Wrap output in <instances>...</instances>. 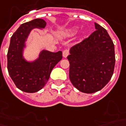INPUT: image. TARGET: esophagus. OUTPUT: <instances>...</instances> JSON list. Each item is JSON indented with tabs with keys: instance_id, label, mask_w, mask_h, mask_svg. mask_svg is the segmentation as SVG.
Returning <instances> with one entry per match:
<instances>
[{
	"instance_id": "1",
	"label": "esophagus",
	"mask_w": 126,
	"mask_h": 126,
	"mask_svg": "<svg viewBox=\"0 0 126 126\" xmlns=\"http://www.w3.org/2000/svg\"><path fill=\"white\" fill-rule=\"evenodd\" d=\"M69 53V49H65V50H63V56L64 57H67Z\"/></svg>"
}]
</instances>
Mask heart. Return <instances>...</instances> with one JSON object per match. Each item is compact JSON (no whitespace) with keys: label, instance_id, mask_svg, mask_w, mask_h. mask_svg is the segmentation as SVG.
I'll use <instances>...</instances> for the list:
<instances>
[{"label":"heart","instance_id":"1","mask_svg":"<svg viewBox=\"0 0 126 126\" xmlns=\"http://www.w3.org/2000/svg\"><path fill=\"white\" fill-rule=\"evenodd\" d=\"M72 31L73 32H75V31H76V29H73Z\"/></svg>","mask_w":126,"mask_h":126}]
</instances>
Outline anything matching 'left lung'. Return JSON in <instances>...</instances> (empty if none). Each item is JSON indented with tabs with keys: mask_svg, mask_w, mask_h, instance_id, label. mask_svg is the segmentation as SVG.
Returning <instances> with one entry per match:
<instances>
[{
	"mask_svg": "<svg viewBox=\"0 0 126 126\" xmlns=\"http://www.w3.org/2000/svg\"><path fill=\"white\" fill-rule=\"evenodd\" d=\"M95 31L73 45L67 56L69 79L80 92L92 94L101 90L112 77L115 67V50L106 31L95 23Z\"/></svg>",
	"mask_w": 126,
	"mask_h": 126,
	"instance_id": "left-lung-1",
	"label": "left lung"
}]
</instances>
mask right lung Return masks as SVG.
Returning a JSON list of instances; mask_svg holds the SVG:
<instances>
[{
	"label": "right lung",
	"mask_w": 126,
	"mask_h": 126,
	"mask_svg": "<svg viewBox=\"0 0 126 126\" xmlns=\"http://www.w3.org/2000/svg\"><path fill=\"white\" fill-rule=\"evenodd\" d=\"M46 22L36 18L20 25L11 38L7 53V68L17 88L27 93H34L45 85L52 69L63 57L62 52L43 51L39 59L27 62L23 57V49L30 31L33 28H44Z\"/></svg>",
	"instance_id": "add662e5"
}]
</instances>
